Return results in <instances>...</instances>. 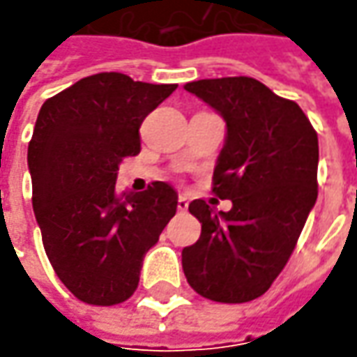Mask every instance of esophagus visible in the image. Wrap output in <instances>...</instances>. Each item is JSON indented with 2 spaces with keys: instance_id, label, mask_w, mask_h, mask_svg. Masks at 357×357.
Returning <instances> with one entry per match:
<instances>
[{
  "instance_id": "obj_1",
  "label": "esophagus",
  "mask_w": 357,
  "mask_h": 357,
  "mask_svg": "<svg viewBox=\"0 0 357 357\" xmlns=\"http://www.w3.org/2000/svg\"><path fill=\"white\" fill-rule=\"evenodd\" d=\"M176 208H178L181 213H185L186 208H188V200H186L185 195H178V200H176Z\"/></svg>"
}]
</instances>
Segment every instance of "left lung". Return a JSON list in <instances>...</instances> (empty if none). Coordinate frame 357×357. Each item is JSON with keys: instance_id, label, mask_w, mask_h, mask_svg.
Listing matches in <instances>:
<instances>
[{"instance_id": "8db88e82", "label": "left lung", "mask_w": 357, "mask_h": 357, "mask_svg": "<svg viewBox=\"0 0 357 357\" xmlns=\"http://www.w3.org/2000/svg\"><path fill=\"white\" fill-rule=\"evenodd\" d=\"M185 89L227 121L213 192L232 200L218 214L204 200L188 204L202 230L183 248L186 282L214 302H250L278 278L316 204L318 135L294 101L252 77L200 79Z\"/></svg>"}]
</instances>
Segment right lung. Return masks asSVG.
Wrapping results in <instances>:
<instances>
[{"instance_id": "1", "label": "right lung", "mask_w": 357, "mask_h": 357, "mask_svg": "<svg viewBox=\"0 0 357 357\" xmlns=\"http://www.w3.org/2000/svg\"><path fill=\"white\" fill-rule=\"evenodd\" d=\"M176 85L97 73L47 99L27 149L33 213L49 262L77 300L115 306L139 286L143 256L176 213V190H115L125 157L141 153V123Z\"/></svg>"}]
</instances>
